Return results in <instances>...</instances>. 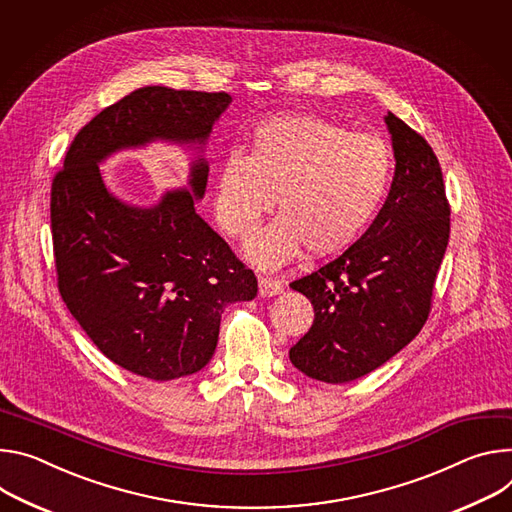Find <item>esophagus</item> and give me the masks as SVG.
<instances>
[{
	"label": "esophagus",
	"mask_w": 512,
	"mask_h": 512,
	"mask_svg": "<svg viewBox=\"0 0 512 512\" xmlns=\"http://www.w3.org/2000/svg\"><path fill=\"white\" fill-rule=\"evenodd\" d=\"M258 289H260V297H276L280 295L282 291H285V287H282V282L276 280V278H264L260 276L258 278Z\"/></svg>",
	"instance_id": "1"
}]
</instances>
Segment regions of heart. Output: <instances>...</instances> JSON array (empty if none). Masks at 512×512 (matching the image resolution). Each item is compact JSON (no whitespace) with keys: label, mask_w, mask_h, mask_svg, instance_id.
I'll list each match as a JSON object with an SVG mask.
<instances>
[{"label":"heart","mask_w":512,"mask_h":512,"mask_svg":"<svg viewBox=\"0 0 512 512\" xmlns=\"http://www.w3.org/2000/svg\"><path fill=\"white\" fill-rule=\"evenodd\" d=\"M392 175L394 156L382 138L317 116H280L256 128L248 154L223 158L215 217L227 236L248 240L276 203L278 217L246 246V258L260 268H278L301 248L323 258L368 230Z\"/></svg>","instance_id":"obj_1"}]
</instances>
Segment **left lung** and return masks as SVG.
Returning a JSON list of instances; mask_svg holds the SVG:
<instances>
[{
	"label": "left lung",
	"mask_w": 512,
	"mask_h": 512,
	"mask_svg": "<svg viewBox=\"0 0 512 512\" xmlns=\"http://www.w3.org/2000/svg\"><path fill=\"white\" fill-rule=\"evenodd\" d=\"M394 150L388 197L342 256L291 282L315 311L289 358L309 378L344 384L399 354L425 325L449 242V203L427 140L388 111Z\"/></svg>",
	"instance_id": "left-lung-1"
}]
</instances>
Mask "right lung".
Returning <instances> with one entry per match:
<instances>
[{
    "instance_id": "1",
    "label": "right lung",
    "mask_w": 512,
    "mask_h": 512,
    "mask_svg": "<svg viewBox=\"0 0 512 512\" xmlns=\"http://www.w3.org/2000/svg\"><path fill=\"white\" fill-rule=\"evenodd\" d=\"M227 93L142 87L105 107L75 136L50 191L59 291L91 342L150 380H175L211 360L225 305L252 301L258 280L195 211L209 164L191 162L189 189L152 207L113 195L99 162L170 142L203 152Z\"/></svg>"
}]
</instances>
